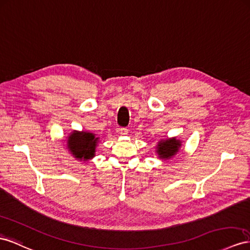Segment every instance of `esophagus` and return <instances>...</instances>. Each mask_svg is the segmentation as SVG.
<instances>
[{
  "label": "esophagus",
  "instance_id": "34e87169",
  "mask_svg": "<svg viewBox=\"0 0 250 250\" xmlns=\"http://www.w3.org/2000/svg\"><path fill=\"white\" fill-rule=\"evenodd\" d=\"M119 134H120V135H123V136L127 135V129H125V127H121V129L119 130Z\"/></svg>",
  "mask_w": 250,
  "mask_h": 250
}]
</instances>
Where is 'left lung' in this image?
Instances as JSON below:
<instances>
[{
    "instance_id": "left-lung-1",
    "label": "left lung",
    "mask_w": 250,
    "mask_h": 250,
    "mask_svg": "<svg viewBox=\"0 0 250 250\" xmlns=\"http://www.w3.org/2000/svg\"><path fill=\"white\" fill-rule=\"evenodd\" d=\"M182 142L176 137L169 139H162L157 145V154L161 159H169L173 157L180 150Z\"/></svg>"
}]
</instances>
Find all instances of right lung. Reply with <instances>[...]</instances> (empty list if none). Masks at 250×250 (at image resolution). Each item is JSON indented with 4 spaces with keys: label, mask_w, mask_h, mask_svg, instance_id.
I'll return each mask as SVG.
<instances>
[{
    "label": "right lung",
    "mask_w": 250,
    "mask_h": 250,
    "mask_svg": "<svg viewBox=\"0 0 250 250\" xmlns=\"http://www.w3.org/2000/svg\"><path fill=\"white\" fill-rule=\"evenodd\" d=\"M98 137L89 132L74 131L69 134L67 148L73 156L79 161H88L95 156Z\"/></svg>",
    "instance_id": "obj_1"
}]
</instances>
